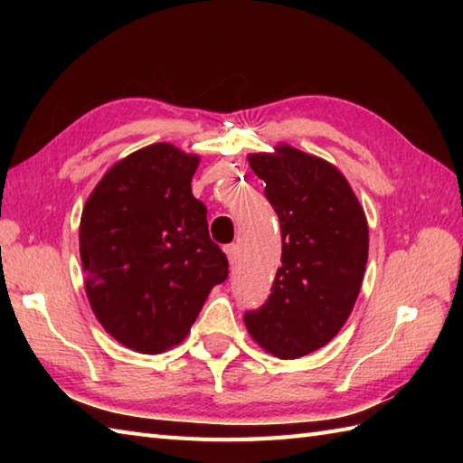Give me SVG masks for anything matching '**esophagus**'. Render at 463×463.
Returning a JSON list of instances; mask_svg holds the SVG:
<instances>
[{
	"mask_svg": "<svg viewBox=\"0 0 463 463\" xmlns=\"http://www.w3.org/2000/svg\"><path fill=\"white\" fill-rule=\"evenodd\" d=\"M224 252H226V259H229L231 267H234L239 260V244H229V247L224 249Z\"/></svg>",
	"mask_w": 463,
	"mask_h": 463,
	"instance_id": "esophagus-1",
	"label": "esophagus"
}]
</instances>
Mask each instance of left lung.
Returning a JSON list of instances; mask_svg holds the SVG:
<instances>
[{"label":"left lung","mask_w":463,"mask_h":463,"mask_svg":"<svg viewBox=\"0 0 463 463\" xmlns=\"http://www.w3.org/2000/svg\"><path fill=\"white\" fill-rule=\"evenodd\" d=\"M282 232V267L262 308L244 314L250 338L282 360L336 336L356 304L368 262V221L338 166L280 143L250 153Z\"/></svg>","instance_id":"left-lung-1"}]
</instances>
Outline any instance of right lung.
Instances as JSON below:
<instances>
[{"mask_svg":"<svg viewBox=\"0 0 463 463\" xmlns=\"http://www.w3.org/2000/svg\"><path fill=\"white\" fill-rule=\"evenodd\" d=\"M199 155L153 143L117 161L80 222L85 292L95 318L139 354H161L191 332L229 262L193 196Z\"/></svg>","mask_w":463,"mask_h":463,"instance_id":"1","label":"right lung"}]
</instances>
